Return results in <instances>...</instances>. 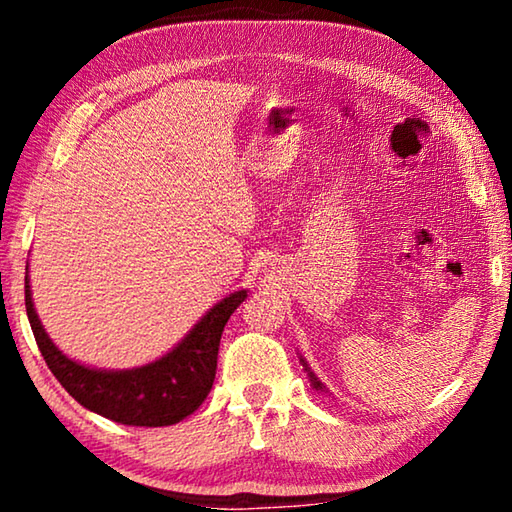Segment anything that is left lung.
<instances>
[{
  "label": "left lung",
  "instance_id": "1",
  "mask_svg": "<svg viewBox=\"0 0 512 512\" xmlns=\"http://www.w3.org/2000/svg\"><path fill=\"white\" fill-rule=\"evenodd\" d=\"M300 363H302V366H305V370H307V375H309V381H311V386H314V388H316V391H325L323 381H320V379H318V377L314 375V372H311V370H309V366H307V361L300 357Z\"/></svg>",
  "mask_w": 512,
  "mask_h": 512
}]
</instances>
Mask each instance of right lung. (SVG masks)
Masks as SVG:
<instances>
[{
  "label": "right lung",
  "mask_w": 512,
  "mask_h": 512,
  "mask_svg": "<svg viewBox=\"0 0 512 512\" xmlns=\"http://www.w3.org/2000/svg\"><path fill=\"white\" fill-rule=\"evenodd\" d=\"M248 291L225 296L164 357L131 370H101L65 357L42 327L31 300L29 264L24 302L36 343L65 391L88 411L131 427H169L192 415L212 391L223 327Z\"/></svg>",
  "instance_id": "1"
}]
</instances>
